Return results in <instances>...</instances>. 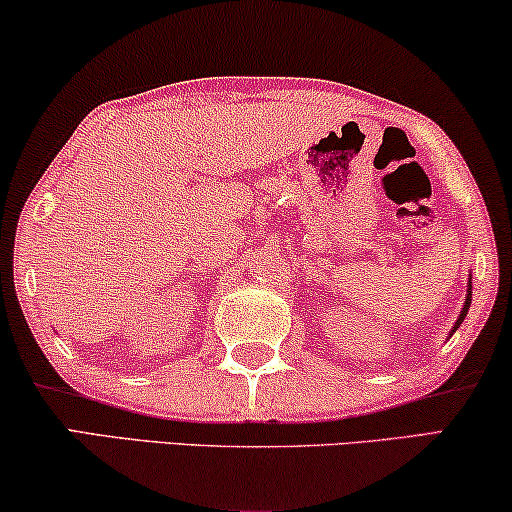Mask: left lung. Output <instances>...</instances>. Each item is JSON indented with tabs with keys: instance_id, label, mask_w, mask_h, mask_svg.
Returning a JSON list of instances; mask_svg holds the SVG:
<instances>
[{
	"instance_id": "1",
	"label": "left lung",
	"mask_w": 512,
	"mask_h": 512,
	"mask_svg": "<svg viewBox=\"0 0 512 512\" xmlns=\"http://www.w3.org/2000/svg\"><path fill=\"white\" fill-rule=\"evenodd\" d=\"M471 296H473V284L468 282V291H466V300H464V307H461V314H459V319H457V324H454V328H452V333L457 331V328L461 326V321L466 319V314H468V305H471Z\"/></svg>"
}]
</instances>
